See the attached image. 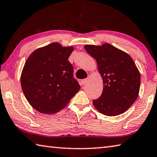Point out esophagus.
<instances>
[{
	"mask_svg": "<svg viewBox=\"0 0 157 157\" xmlns=\"http://www.w3.org/2000/svg\"><path fill=\"white\" fill-rule=\"evenodd\" d=\"M87 83V79H82L80 84L81 85H85Z\"/></svg>",
	"mask_w": 157,
	"mask_h": 157,
	"instance_id": "34e87169",
	"label": "esophagus"
}]
</instances>
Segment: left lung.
I'll return each mask as SVG.
<instances>
[{
	"label": "left lung",
	"mask_w": 157,
	"mask_h": 157,
	"mask_svg": "<svg viewBox=\"0 0 157 157\" xmlns=\"http://www.w3.org/2000/svg\"><path fill=\"white\" fill-rule=\"evenodd\" d=\"M84 49L95 58L103 79L101 95L93 101V106L106 116L125 113L137 99L140 88V73L132 58L108 43L86 44Z\"/></svg>",
	"instance_id": "left-lung-1"
}]
</instances>
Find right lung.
I'll return each mask as SVG.
<instances>
[{
	"label": "right lung",
	"instance_id": "obj_1",
	"mask_svg": "<svg viewBox=\"0 0 157 157\" xmlns=\"http://www.w3.org/2000/svg\"><path fill=\"white\" fill-rule=\"evenodd\" d=\"M73 49L53 42L37 49L27 58L21 86L28 102L38 112L58 113L79 91L80 86L73 78V68L68 60Z\"/></svg>",
	"mask_w": 157,
	"mask_h": 157
}]
</instances>
